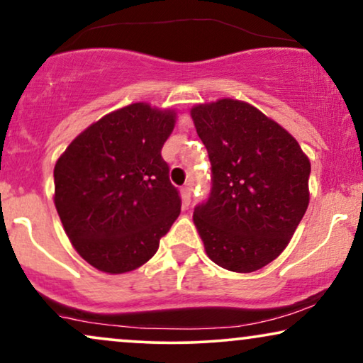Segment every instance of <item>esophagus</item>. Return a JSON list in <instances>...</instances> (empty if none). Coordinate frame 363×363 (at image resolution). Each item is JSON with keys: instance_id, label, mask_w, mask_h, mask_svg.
<instances>
[{"instance_id": "1", "label": "esophagus", "mask_w": 363, "mask_h": 363, "mask_svg": "<svg viewBox=\"0 0 363 363\" xmlns=\"http://www.w3.org/2000/svg\"><path fill=\"white\" fill-rule=\"evenodd\" d=\"M191 197H192V189H191V187H182V189H181L182 204L189 206L191 204Z\"/></svg>"}]
</instances>
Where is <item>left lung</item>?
I'll return each mask as SVG.
<instances>
[{
    "label": "left lung",
    "instance_id": "left-lung-1",
    "mask_svg": "<svg viewBox=\"0 0 363 363\" xmlns=\"http://www.w3.org/2000/svg\"><path fill=\"white\" fill-rule=\"evenodd\" d=\"M209 154L213 189L192 214L211 261L235 273L272 263L310 203V159L295 137L251 104L235 99L191 108Z\"/></svg>",
    "mask_w": 363,
    "mask_h": 363
}]
</instances>
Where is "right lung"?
Listing matches in <instances>:
<instances>
[{
	"label": "right lung",
	"instance_id": "right-lung-1",
	"mask_svg": "<svg viewBox=\"0 0 363 363\" xmlns=\"http://www.w3.org/2000/svg\"><path fill=\"white\" fill-rule=\"evenodd\" d=\"M177 113L135 102L94 122L55 164V208L77 253L99 272H134L181 213L160 155Z\"/></svg>",
	"mask_w": 363,
	"mask_h": 363
}]
</instances>
